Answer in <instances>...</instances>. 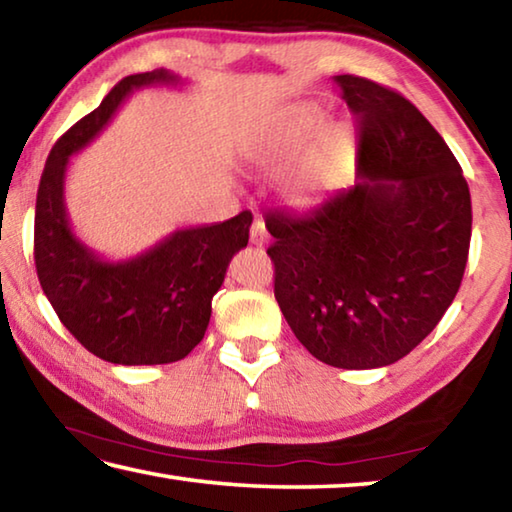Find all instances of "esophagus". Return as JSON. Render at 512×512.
I'll use <instances>...</instances> for the list:
<instances>
[{"mask_svg": "<svg viewBox=\"0 0 512 512\" xmlns=\"http://www.w3.org/2000/svg\"><path fill=\"white\" fill-rule=\"evenodd\" d=\"M250 244L262 248L268 244V232H266V225L262 219H255L253 221V228H250Z\"/></svg>", "mask_w": 512, "mask_h": 512, "instance_id": "34e87169", "label": "esophagus"}]
</instances>
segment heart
Here are the masks:
<instances>
[{
  "label": "heart",
  "instance_id": "1",
  "mask_svg": "<svg viewBox=\"0 0 512 512\" xmlns=\"http://www.w3.org/2000/svg\"><path fill=\"white\" fill-rule=\"evenodd\" d=\"M320 121H323V115L318 108H298L280 131L257 146V160L264 167L273 169L289 167L307 151ZM350 142L352 135L345 126L327 128L305 162L300 164L296 176L289 180L287 192H284L287 203L293 207H311L323 201L329 189L339 183L345 160H348Z\"/></svg>",
  "mask_w": 512,
  "mask_h": 512
}]
</instances>
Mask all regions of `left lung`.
<instances>
[{
	"mask_svg": "<svg viewBox=\"0 0 512 512\" xmlns=\"http://www.w3.org/2000/svg\"><path fill=\"white\" fill-rule=\"evenodd\" d=\"M359 121L357 178L309 214L268 212L275 300L318 361L366 370L406 357L461 287L472 237L461 164L400 92L334 76Z\"/></svg>",
	"mask_w": 512,
	"mask_h": 512,
	"instance_id": "obj_1",
	"label": "left lung"
}]
</instances>
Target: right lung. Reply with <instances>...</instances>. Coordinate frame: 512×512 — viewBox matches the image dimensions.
<instances>
[{
    "label": "right lung",
    "mask_w": 512,
    "mask_h": 512,
    "mask_svg": "<svg viewBox=\"0 0 512 512\" xmlns=\"http://www.w3.org/2000/svg\"><path fill=\"white\" fill-rule=\"evenodd\" d=\"M178 81L167 69L121 79L54 144L38 187L33 257L40 287L69 334L119 366L180 361L203 341L214 293L230 259L246 248L253 223L246 210L223 223L176 230L124 262L101 259L72 232L65 210L69 158L106 128L133 90Z\"/></svg>",
    "instance_id": "right-lung-1"
}]
</instances>
